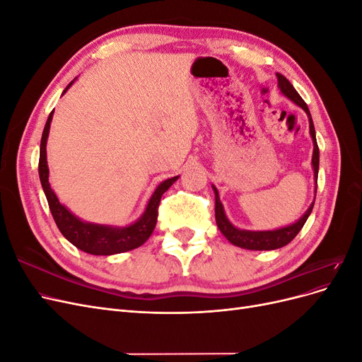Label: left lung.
<instances>
[{
  "mask_svg": "<svg viewBox=\"0 0 362 362\" xmlns=\"http://www.w3.org/2000/svg\"><path fill=\"white\" fill-rule=\"evenodd\" d=\"M278 76V87L279 90L282 92L284 96H287L290 101H293L294 104H298L302 110L308 115V122H310V134L313 139V145H314V151H313V169H314V180H315V192H317V175H319V146H317V140H315V129H314V124H313V117L311 113L308 110V105L305 104V101L300 98V95L296 92L294 87L291 86V83L286 78V76L276 74ZM214 190V199H216V223L221 229V233L226 237V240L229 243H233L234 246L243 247V249H249V250H273V249H279L284 247L286 245H288L291 240L299 234L300 229L303 228L306 218L310 217L314 202L310 205L308 210L305 211V214L296 221L294 223L284 226V228H278V229H272V231H249V229H240L237 226H234L231 222L228 221V217L225 214L223 205L221 202V198H218V192L213 185ZM315 199V198H314Z\"/></svg>",
  "mask_w": 362,
  "mask_h": 362,
  "instance_id": "obj_1",
  "label": "left lung"
}]
</instances>
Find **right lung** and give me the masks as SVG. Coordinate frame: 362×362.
Returning <instances> with one entry per match:
<instances>
[{"label":"right lung","mask_w":362,"mask_h":362,"mask_svg":"<svg viewBox=\"0 0 362 362\" xmlns=\"http://www.w3.org/2000/svg\"><path fill=\"white\" fill-rule=\"evenodd\" d=\"M74 81H71L66 86V89L63 90V95L66 93V90L74 84ZM52 115H54V110L49 113L45 128H43V133H42L40 156H39V178H40L42 189L45 192L51 214L54 217V221H56V225L60 229L63 237L66 238L68 242H71L75 247H78L80 250L90 255L122 254V252L133 250L144 245L151 237L152 231H154V228L157 225V216H158L157 208L163 193L168 192L170 185L180 177H173L160 182L156 192L152 193L151 199L148 201L144 214H141L137 221L131 225L113 226V225H101V223L81 221L80 217L72 214L66 206L60 204L59 198L56 196V193L52 192L48 181L49 169L47 163V140L49 134Z\"/></svg>","instance_id":"add662e5"}]
</instances>
